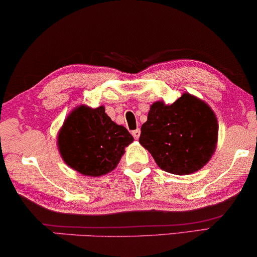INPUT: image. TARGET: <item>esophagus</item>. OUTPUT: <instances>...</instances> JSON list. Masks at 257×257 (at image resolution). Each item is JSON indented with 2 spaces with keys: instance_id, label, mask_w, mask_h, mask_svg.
<instances>
[{
  "instance_id": "obj_1",
  "label": "esophagus",
  "mask_w": 257,
  "mask_h": 257,
  "mask_svg": "<svg viewBox=\"0 0 257 257\" xmlns=\"http://www.w3.org/2000/svg\"><path fill=\"white\" fill-rule=\"evenodd\" d=\"M132 136L135 137V139H138L140 137V130L137 128V130H135V131H132Z\"/></svg>"
}]
</instances>
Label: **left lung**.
<instances>
[{
  "mask_svg": "<svg viewBox=\"0 0 257 257\" xmlns=\"http://www.w3.org/2000/svg\"><path fill=\"white\" fill-rule=\"evenodd\" d=\"M217 120L208 105L189 93L171 105L156 101L142 126L139 143L168 173H194L216 147Z\"/></svg>",
  "mask_w": 257,
  "mask_h": 257,
  "instance_id": "1",
  "label": "left lung"
}]
</instances>
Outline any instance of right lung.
<instances>
[{"label":"right lung","instance_id":"add662e5","mask_svg":"<svg viewBox=\"0 0 257 257\" xmlns=\"http://www.w3.org/2000/svg\"><path fill=\"white\" fill-rule=\"evenodd\" d=\"M57 140L63 160L70 167L99 177L114 170L133 137L111 120L104 106H79L66 118Z\"/></svg>","mask_w":257,"mask_h":257}]
</instances>
